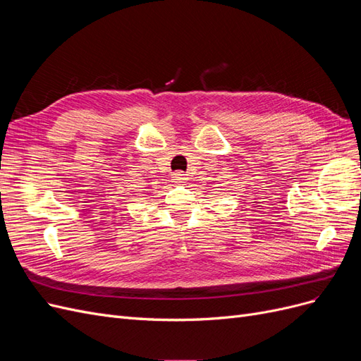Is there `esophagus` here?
Wrapping results in <instances>:
<instances>
[{
	"label": "esophagus",
	"mask_w": 361,
	"mask_h": 361,
	"mask_svg": "<svg viewBox=\"0 0 361 361\" xmlns=\"http://www.w3.org/2000/svg\"><path fill=\"white\" fill-rule=\"evenodd\" d=\"M173 180L176 183H185L187 182V174H185L183 171H176L173 174Z\"/></svg>",
	"instance_id": "1"
}]
</instances>
